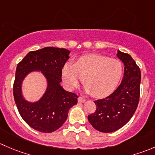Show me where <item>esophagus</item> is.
<instances>
[{
	"instance_id": "esophagus-1",
	"label": "esophagus",
	"mask_w": 155,
	"mask_h": 155,
	"mask_svg": "<svg viewBox=\"0 0 155 155\" xmlns=\"http://www.w3.org/2000/svg\"><path fill=\"white\" fill-rule=\"evenodd\" d=\"M85 101L86 100H85V98H83V97H78V102H79V103H84Z\"/></svg>"
}]
</instances>
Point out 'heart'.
<instances>
[{
    "label": "heart",
    "instance_id": "obj_1",
    "mask_svg": "<svg viewBox=\"0 0 155 155\" xmlns=\"http://www.w3.org/2000/svg\"><path fill=\"white\" fill-rule=\"evenodd\" d=\"M123 76V66L118 60L102 55H87L74 64L64 66L62 79L69 90H73L79 82H84L87 94L104 97L114 92Z\"/></svg>",
    "mask_w": 155,
    "mask_h": 155
}]
</instances>
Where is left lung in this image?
<instances>
[{
  "label": "left lung",
  "instance_id": "1",
  "mask_svg": "<svg viewBox=\"0 0 155 155\" xmlns=\"http://www.w3.org/2000/svg\"><path fill=\"white\" fill-rule=\"evenodd\" d=\"M124 63V73L120 85L107 97L94 101L97 109L88 116L93 127L101 133H112L122 128L134 114L140 95L141 71L128 54L117 51Z\"/></svg>",
  "mask_w": 155,
  "mask_h": 155
}]
</instances>
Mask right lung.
<instances>
[{"mask_svg":"<svg viewBox=\"0 0 155 155\" xmlns=\"http://www.w3.org/2000/svg\"><path fill=\"white\" fill-rule=\"evenodd\" d=\"M70 53L65 48L46 47L30 51L18 64L13 84L15 103L24 121L37 131H56L65 123L69 110L77 104L78 96L64 90L61 85L62 69ZM33 71L43 75L47 87L38 100L29 102L24 97L22 82Z\"/></svg>","mask_w":155,"mask_h":155,"instance_id":"obj_1","label":"right lung"}]
</instances>
